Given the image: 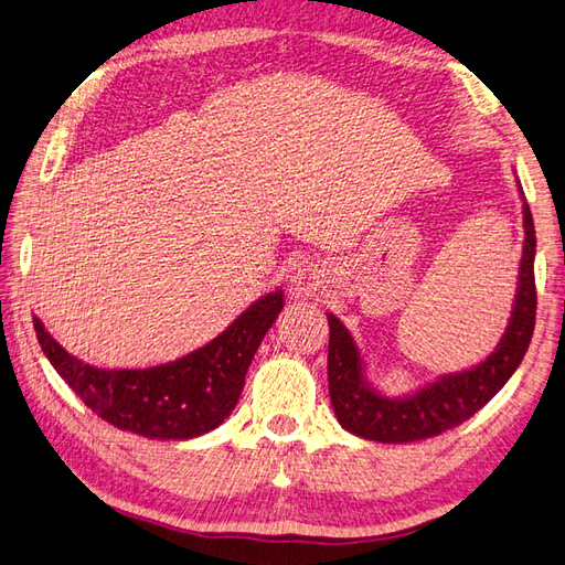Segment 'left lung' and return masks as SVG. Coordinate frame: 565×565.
I'll list each match as a JSON object with an SVG mask.
<instances>
[{"label": "left lung", "instance_id": "1", "mask_svg": "<svg viewBox=\"0 0 565 565\" xmlns=\"http://www.w3.org/2000/svg\"><path fill=\"white\" fill-rule=\"evenodd\" d=\"M522 214L524 245L513 315H510L501 342L475 369L440 375L436 383L422 387L409 397H385L365 380L361 351L344 322L332 312L327 315V322H330V353H327L330 399L337 422L349 433L377 443H412L440 436L475 416L481 406H487L510 375L518 371L524 351L532 342L536 315V238L527 202L522 204Z\"/></svg>", "mask_w": 565, "mask_h": 565}]
</instances>
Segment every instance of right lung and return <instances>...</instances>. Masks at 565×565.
Returning a JSON list of instances; mask_svg holds the SVG:
<instances>
[{
	"label": "right lung",
	"mask_w": 565,
	"mask_h": 565,
	"mask_svg": "<svg viewBox=\"0 0 565 565\" xmlns=\"http://www.w3.org/2000/svg\"><path fill=\"white\" fill-rule=\"evenodd\" d=\"M284 294L257 298L206 347L173 363L103 371L74 359L33 318L38 342L76 397L105 422L143 438L188 440L226 422L238 404L255 351L279 318Z\"/></svg>",
	"instance_id": "right-lung-1"
}]
</instances>
